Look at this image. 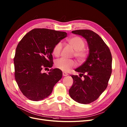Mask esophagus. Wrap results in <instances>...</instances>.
Here are the masks:
<instances>
[{"label": "esophagus", "instance_id": "esophagus-1", "mask_svg": "<svg viewBox=\"0 0 127 127\" xmlns=\"http://www.w3.org/2000/svg\"><path fill=\"white\" fill-rule=\"evenodd\" d=\"M63 76H68V73H65V72H63Z\"/></svg>", "mask_w": 127, "mask_h": 127}]
</instances>
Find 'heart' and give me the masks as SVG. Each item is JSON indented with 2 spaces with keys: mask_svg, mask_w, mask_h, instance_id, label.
<instances>
[{
  "mask_svg": "<svg viewBox=\"0 0 127 127\" xmlns=\"http://www.w3.org/2000/svg\"><path fill=\"white\" fill-rule=\"evenodd\" d=\"M67 41L68 44L75 50L74 55L77 58L78 62L82 63L86 60L87 54L86 51L84 49L85 46V42L80 37L77 36L72 37L68 39ZM63 46L61 42H58L54 46L52 52L56 57H58L61 53ZM56 67L64 72H68L73 68L75 63L72 60L60 59L56 61Z\"/></svg>",
  "mask_w": 127,
  "mask_h": 127,
  "instance_id": "heart-1",
  "label": "heart"
}]
</instances>
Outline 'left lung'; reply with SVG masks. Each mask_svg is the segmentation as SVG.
<instances>
[{
	"label": "left lung",
	"instance_id": "obj_1",
	"mask_svg": "<svg viewBox=\"0 0 127 127\" xmlns=\"http://www.w3.org/2000/svg\"><path fill=\"white\" fill-rule=\"evenodd\" d=\"M72 33L86 39L89 55L86 62L75 69L79 76L71 75L73 85L69 90L76 102L89 104L97 100L106 90L112 72V56L110 49L97 33L90 30H77ZM84 76V80L81 79Z\"/></svg>",
	"mask_w": 127,
	"mask_h": 127
}]
</instances>
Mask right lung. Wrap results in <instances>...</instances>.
<instances>
[{
    "mask_svg": "<svg viewBox=\"0 0 127 127\" xmlns=\"http://www.w3.org/2000/svg\"><path fill=\"white\" fill-rule=\"evenodd\" d=\"M63 32L37 28L25 34L17 45L14 59L15 77L22 93L29 100L38 101L51 94L63 72L58 68L42 73V68L53 65L54 46L67 37Z\"/></svg>",
    "mask_w": 127,
    "mask_h": 127,
    "instance_id": "obj_1",
    "label": "right lung"
}]
</instances>
